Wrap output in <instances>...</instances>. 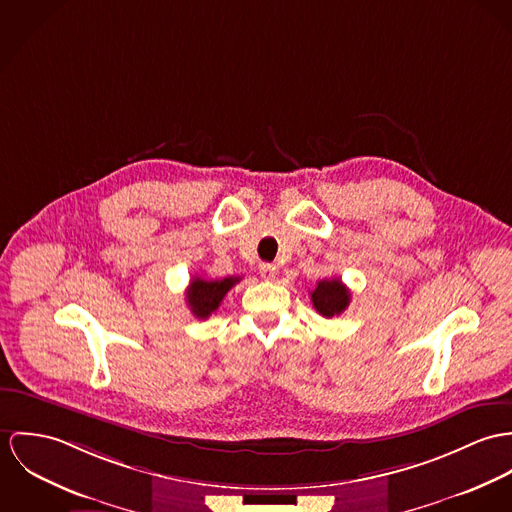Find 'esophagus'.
I'll return each instance as SVG.
<instances>
[{"mask_svg":"<svg viewBox=\"0 0 512 512\" xmlns=\"http://www.w3.org/2000/svg\"><path fill=\"white\" fill-rule=\"evenodd\" d=\"M259 271H261V277H263L265 281H275V279H277V267L271 265V263H263Z\"/></svg>","mask_w":512,"mask_h":512,"instance_id":"esophagus-1","label":"esophagus"}]
</instances>
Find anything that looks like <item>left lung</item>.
I'll return each mask as SVG.
<instances>
[{
  "label": "left lung",
  "mask_w": 512,
  "mask_h": 512,
  "mask_svg": "<svg viewBox=\"0 0 512 512\" xmlns=\"http://www.w3.org/2000/svg\"><path fill=\"white\" fill-rule=\"evenodd\" d=\"M310 298L318 314L324 318H334L349 306L351 292L341 283V279H324L318 281L316 288L310 292Z\"/></svg>",
  "instance_id": "1"
}]
</instances>
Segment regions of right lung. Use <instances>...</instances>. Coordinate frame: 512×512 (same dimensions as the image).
Here are the masks:
<instances>
[{
	"instance_id": "add662e5",
	"label": "right lung",
	"mask_w": 512,
	"mask_h": 512,
	"mask_svg": "<svg viewBox=\"0 0 512 512\" xmlns=\"http://www.w3.org/2000/svg\"><path fill=\"white\" fill-rule=\"evenodd\" d=\"M241 281V277H226L216 281H206L202 277H194L186 288V304L196 318H208L218 310L224 296L231 290L233 284Z\"/></svg>"
}]
</instances>
